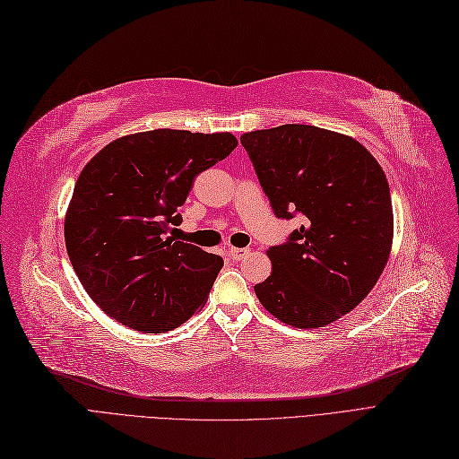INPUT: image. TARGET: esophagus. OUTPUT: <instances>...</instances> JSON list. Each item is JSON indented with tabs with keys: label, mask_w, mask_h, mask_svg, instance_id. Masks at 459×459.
<instances>
[{
	"label": "esophagus",
	"mask_w": 459,
	"mask_h": 459,
	"mask_svg": "<svg viewBox=\"0 0 459 459\" xmlns=\"http://www.w3.org/2000/svg\"><path fill=\"white\" fill-rule=\"evenodd\" d=\"M249 247H229V255L234 259V261H242L247 254H249Z\"/></svg>",
	"instance_id": "obj_1"
}]
</instances>
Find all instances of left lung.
<instances>
[{"instance_id": "obj_1", "label": "left lung", "mask_w": 459, "mask_h": 459, "mask_svg": "<svg viewBox=\"0 0 459 459\" xmlns=\"http://www.w3.org/2000/svg\"><path fill=\"white\" fill-rule=\"evenodd\" d=\"M257 179L280 219L303 225L269 247L261 305L295 328H322L369 293L393 244V205L377 160L352 137L286 124L244 133Z\"/></svg>"}]
</instances>
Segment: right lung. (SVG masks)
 <instances>
[{
  "label": "right lung",
  "mask_w": 459,
  "mask_h": 459,
  "mask_svg": "<svg viewBox=\"0 0 459 459\" xmlns=\"http://www.w3.org/2000/svg\"><path fill=\"white\" fill-rule=\"evenodd\" d=\"M230 133L143 131L82 169L65 219L66 251L90 298L127 328L161 333L205 303L223 259L168 236L195 177L225 160Z\"/></svg>",
  "instance_id": "1"
}]
</instances>
